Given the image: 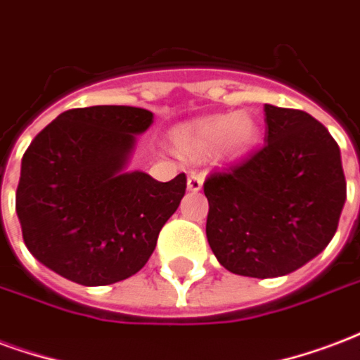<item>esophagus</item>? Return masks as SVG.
<instances>
[{"mask_svg": "<svg viewBox=\"0 0 360 360\" xmlns=\"http://www.w3.org/2000/svg\"><path fill=\"white\" fill-rule=\"evenodd\" d=\"M202 185H204V179H202L200 173L193 172L191 175H188V179H187L188 191H193V193H198V191L202 188Z\"/></svg>", "mask_w": 360, "mask_h": 360, "instance_id": "esophagus-1", "label": "esophagus"}]
</instances>
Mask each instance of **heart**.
<instances>
[{
    "label": "heart",
    "mask_w": 360,
    "mask_h": 360,
    "mask_svg": "<svg viewBox=\"0 0 360 360\" xmlns=\"http://www.w3.org/2000/svg\"><path fill=\"white\" fill-rule=\"evenodd\" d=\"M259 126L248 112L225 114L183 127L173 135L175 150L188 158H202L219 150L225 156H240L255 145Z\"/></svg>",
    "instance_id": "obj_1"
}]
</instances>
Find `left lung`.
I'll list each match as a JSON object with an SVG mask.
<instances>
[{
    "instance_id": "1",
    "label": "left lung",
    "mask_w": 360,
    "mask_h": 360,
    "mask_svg": "<svg viewBox=\"0 0 360 360\" xmlns=\"http://www.w3.org/2000/svg\"><path fill=\"white\" fill-rule=\"evenodd\" d=\"M265 145L204 183L206 236L223 267L273 278L328 246L347 185L340 146L311 114L265 105Z\"/></svg>"
}]
</instances>
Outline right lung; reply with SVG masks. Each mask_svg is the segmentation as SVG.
I'll return each mask as SVG.
<instances>
[{"mask_svg": "<svg viewBox=\"0 0 360 360\" xmlns=\"http://www.w3.org/2000/svg\"><path fill=\"white\" fill-rule=\"evenodd\" d=\"M153 124L137 106L58 114L26 148L17 215L30 254L84 286L126 281L145 267L187 188L185 173L160 183L126 172L135 135Z\"/></svg>", "mask_w": 360, "mask_h": 360, "instance_id": "right-lung-1", "label": "right lung"}]
</instances>
